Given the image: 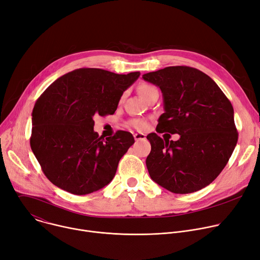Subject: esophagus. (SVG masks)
I'll return each mask as SVG.
<instances>
[{"mask_svg":"<svg viewBox=\"0 0 260 260\" xmlns=\"http://www.w3.org/2000/svg\"><path fill=\"white\" fill-rule=\"evenodd\" d=\"M146 135L143 133H135L134 134V139L135 141H142V139H145Z\"/></svg>","mask_w":260,"mask_h":260,"instance_id":"1","label":"esophagus"}]
</instances>
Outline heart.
I'll list each match as a JSON object with an SVG mask.
<instances>
[{"label":"heart","mask_w":260,"mask_h":260,"mask_svg":"<svg viewBox=\"0 0 260 260\" xmlns=\"http://www.w3.org/2000/svg\"><path fill=\"white\" fill-rule=\"evenodd\" d=\"M138 90H139V93H141L143 95V98L145 99L149 93H151L152 91L154 90H157L156 87L150 85V84H142L141 86L138 87ZM130 125L132 127H134L135 129L139 130V131H145L148 129L149 125H148V122L146 121V119L144 118H134L132 119V121L130 122Z\"/></svg>","instance_id":"b5f03b06"}]
</instances>
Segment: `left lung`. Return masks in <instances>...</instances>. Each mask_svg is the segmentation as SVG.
I'll use <instances>...</instances> for the list:
<instances>
[{
    "label": "left lung",
    "instance_id": "left-lung-1",
    "mask_svg": "<svg viewBox=\"0 0 260 260\" xmlns=\"http://www.w3.org/2000/svg\"><path fill=\"white\" fill-rule=\"evenodd\" d=\"M160 88L165 113L157 132L179 134L178 141L147 136L146 165L152 180L174 193L209 185L226 167L237 143L233 107L213 80L189 67H168L143 75Z\"/></svg>",
    "mask_w": 260,
    "mask_h": 260
}]
</instances>
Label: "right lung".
Returning a JSON list of instances; mask_svg holds the SVG:
<instances>
[{"instance_id": "obj_1", "label": "right lung", "mask_w": 260, "mask_h": 260, "mask_svg": "<svg viewBox=\"0 0 260 260\" xmlns=\"http://www.w3.org/2000/svg\"><path fill=\"white\" fill-rule=\"evenodd\" d=\"M139 75L79 69L58 78L37 99L30 145L54 185L81 196L111 182L134 137L126 131L99 136L93 116L114 113L124 91Z\"/></svg>"}]
</instances>
